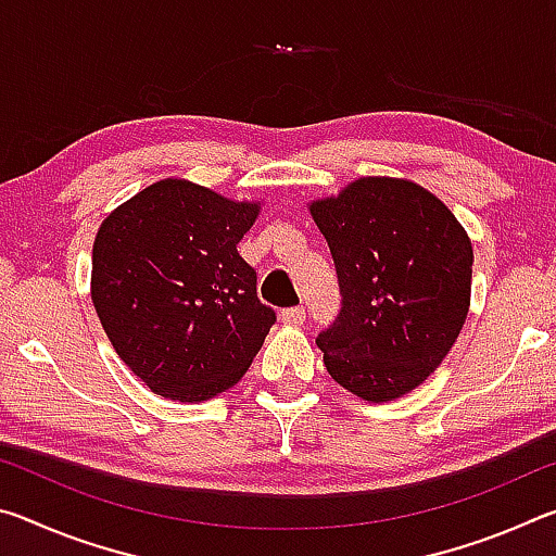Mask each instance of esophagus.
Wrapping results in <instances>:
<instances>
[{
    "label": "esophagus",
    "instance_id": "esophagus-1",
    "mask_svg": "<svg viewBox=\"0 0 556 556\" xmlns=\"http://www.w3.org/2000/svg\"><path fill=\"white\" fill-rule=\"evenodd\" d=\"M304 318H306V312H304V306H294V308H285V312L279 314V321L285 324V326H301L304 324Z\"/></svg>",
    "mask_w": 556,
    "mask_h": 556
}]
</instances>
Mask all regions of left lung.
Instances as JSON below:
<instances>
[{"mask_svg": "<svg viewBox=\"0 0 556 556\" xmlns=\"http://www.w3.org/2000/svg\"><path fill=\"white\" fill-rule=\"evenodd\" d=\"M308 211L343 294L341 314L316 338L326 370L365 402L397 400L439 368L466 324L468 232L407 178L363 176Z\"/></svg>", "mask_w": 556, "mask_h": 556, "instance_id": "8db88e82", "label": "left lung"}]
</instances>
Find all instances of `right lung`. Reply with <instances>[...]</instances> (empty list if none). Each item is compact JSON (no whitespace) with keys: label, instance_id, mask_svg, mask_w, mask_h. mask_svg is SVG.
<instances>
[{"label":"right lung","instance_id":"right-lung-1","mask_svg":"<svg viewBox=\"0 0 556 556\" xmlns=\"http://www.w3.org/2000/svg\"><path fill=\"white\" fill-rule=\"evenodd\" d=\"M257 215V201L162 178L102 220L92 306L122 363L154 394L211 400L255 361L277 318L238 252Z\"/></svg>","mask_w":556,"mask_h":556}]
</instances>
